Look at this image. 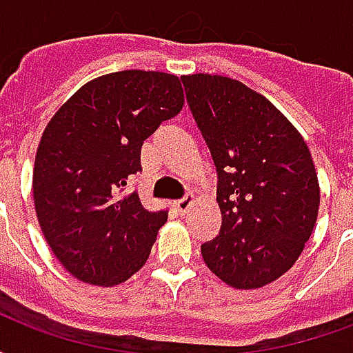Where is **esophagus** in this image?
Here are the masks:
<instances>
[{
	"label": "esophagus",
	"instance_id": "1",
	"mask_svg": "<svg viewBox=\"0 0 353 353\" xmlns=\"http://www.w3.org/2000/svg\"><path fill=\"white\" fill-rule=\"evenodd\" d=\"M191 204H192V194H185L183 199L177 200L176 202V210L179 212V214L183 215V214H187V210L191 208Z\"/></svg>",
	"mask_w": 353,
	"mask_h": 353
}]
</instances>
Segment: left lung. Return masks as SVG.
<instances>
[{"label": "left lung", "instance_id": "1", "mask_svg": "<svg viewBox=\"0 0 353 353\" xmlns=\"http://www.w3.org/2000/svg\"><path fill=\"white\" fill-rule=\"evenodd\" d=\"M187 103L217 170L221 230L200 245L230 288L257 289L288 272L308 242L319 183L308 145L265 96L240 81L183 75Z\"/></svg>", "mask_w": 353, "mask_h": 353}]
</instances>
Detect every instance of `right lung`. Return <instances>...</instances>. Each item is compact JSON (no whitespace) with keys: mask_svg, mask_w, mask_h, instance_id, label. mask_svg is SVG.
Instances as JSON below:
<instances>
[{"mask_svg":"<svg viewBox=\"0 0 353 353\" xmlns=\"http://www.w3.org/2000/svg\"><path fill=\"white\" fill-rule=\"evenodd\" d=\"M181 108L176 75L126 70L83 85L49 121L35 154V214L77 280L109 288L145 265L168 212H149L126 187L143 141Z\"/></svg>","mask_w":353,"mask_h":353,"instance_id":"right-lung-1","label":"right lung"}]
</instances>
